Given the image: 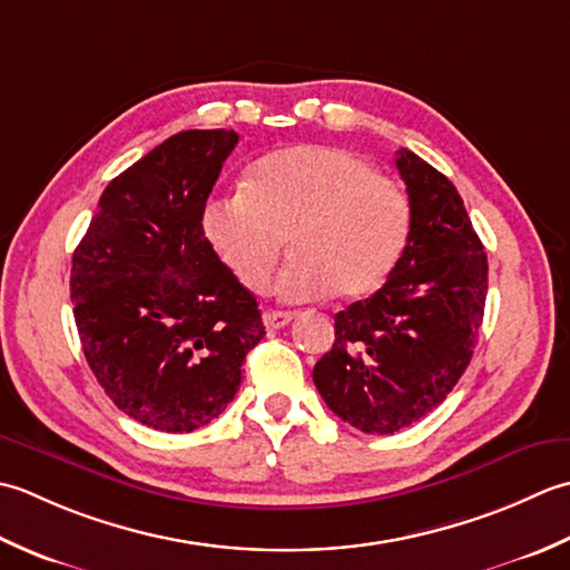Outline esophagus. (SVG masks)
I'll use <instances>...</instances> for the list:
<instances>
[{
    "label": "esophagus",
    "mask_w": 570,
    "mask_h": 570,
    "mask_svg": "<svg viewBox=\"0 0 570 570\" xmlns=\"http://www.w3.org/2000/svg\"><path fill=\"white\" fill-rule=\"evenodd\" d=\"M293 320H295V312H283V309L263 312V322H265V327H268V330H281Z\"/></svg>",
    "instance_id": "34e87169"
}]
</instances>
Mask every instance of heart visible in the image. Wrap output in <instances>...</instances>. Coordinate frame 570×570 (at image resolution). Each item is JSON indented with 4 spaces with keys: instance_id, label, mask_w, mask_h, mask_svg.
Returning a JSON list of instances; mask_svg holds the SVG:
<instances>
[{
    "instance_id": "obj_1",
    "label": "heart",
    "mask_w": 570,
    "mask_h": 570,
    "mask_svg": "<svg viewBox=\"0 0 570 570\" xmlns=\"http://www.w3.org/2000/svg\"><path fill=\"white\" fill-rule=\"evenodd\" d=\"M204 236L238 281L263 289L285 238L293 263L275 283L283 299L374 293L396 268L411 236L401 184L350 149L295 145L261 157L243 191L208 202Z\"/></svg>"
}]
</instances>
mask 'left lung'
<instances>
[{
	"label": "left lung",
	"instance_id": "8db88e82",
	"mask_svg": "<svg viewBox=\"0 0 570 570\" xmlns=\"http://www.w3.org/2000/svg\"><path fill=\"white\" fill-rule=\"evenodd\" d=\"M411 236L389 281L334 315V344L312 371L324 403L356 431L389 435L455 389L478 344L487 253L445 174L399 149Z\"/></svg>",
	"mask_w": 570,
	"mask_h": 570
}]
</instances>
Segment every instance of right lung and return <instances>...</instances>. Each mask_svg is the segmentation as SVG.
<instances>
[{"label":"right lung","mask_w":570,"mask_h":570,"mask_svg":"<svg viewBox=\"0 0 570 570\" xmlns=\"http://www.w3.org/2000/svg\"><path fill=\"white\" fill-rule=\"evenodd\" d=\"M236 145L234 130L171 135L108 184L73 253L86 362L125 415L161 433L218 417L265 334L258 302L202 226Z\"/></svg>","instance_id":"right-lung-1"}]
</instances>
